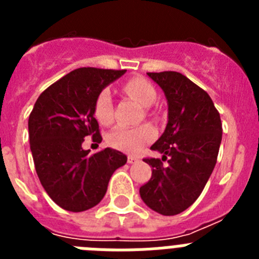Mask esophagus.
<instances>
[{
  "label": "esophagus",
  "mask_w": 259,
  "mask_h": 259,
  "mask_svg": "<svg viewBox=\"0 0 259 259\" xmlns=\"http://www.w3.org/2000/svg\"><path fill=\"white\" fill-rule=\"evenodd\" d=\"M139 161V158L135 157V155H128L127 157V162L128 163H135V162Z\"/></svg>",
  "instance_id": "34e87169"
}]
</instances>
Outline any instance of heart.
I'll list each match as a JSON object with an SVG mask.
<instances>
[{
  "label": "heart",
  "instance_id": "heart-1",
  "mask_svg": "<svg viewBox=\"0 0 259 259\" xmlns=\"http://www.w3.org/2000/svg\"><path fill=\"white\" fill-rule=\"evenodd\" d=\"M122 89L128 97H131L132 100L145 107L152 106L157 100V91L154 85L145 77H132L123 84ZM146 113L152 114V111L150 109H146ZM93 115L100 124L107 125L113 122V100L109 89H102L96 97ZM154 136V130L148 124L139 125V127L118 125L107 135L106 140L107 144L114 149L135 153L140 150L145 144L150 143Z\"/></svg>",
  "mask_w": 259,
  "mask_h": 259
}]
</instances>
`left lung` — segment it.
I'll list each match as a JSON object with an SVG mask.
<instances>
[{
    "mask_svg": "<svg viewBox=\"0 0 259 259\" xmlns=\"http://www.w3.org/2000/svg\"><path fill=\"white\" fill-rule=\"evenodd\" d=\"M148 76L163 89L168 123L150 148L162 153V159L144 158L153 170L140 196L154 211L176 215L200 197L214 170L222 141L221 115L210 96L180 72H148Z\"/></svg>",
    "mask_w": 259,
    "mask_h": 259,
    "instance_id": "left-lung-1",
    "label": "left lung"
}]
</instances>
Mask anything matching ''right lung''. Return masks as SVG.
Returning a JSON list of instances; mask_svg holds the SVG:
<instances>
[{"instance_id": "add662e5", "label": "right lung", "mask_w": 259, "mask_h": 259, "mask_svg": "<svg viewBox=\"0 0 259 259\" xmlns=\"http://www.w3.org/2000/svg\"><path fill=\"white\" fill-rule=\"evenodd\" d=\"M125 70L81 67L71 71L38 96L28 119L29 146L41 185L62 209L85 211L104 198L107 184L127 157L106 148L91 154L85 137L100 144L93 115L96 97Z\"/></svg>"}]
</instances>
